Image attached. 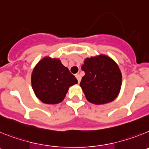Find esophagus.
<instances>
[{
  "label": "esophagus",
  "mask_w": 149,
  "mask_h": 149,
  "mask_svg": "<svg viewBox=\"0 0 149 149\" xmlns=\"http://www.w3.org/2000/svg\"><path fill=\"white\" fill-rule=\"evenodd\" d=\"M75 77H76V78L77 79V81H78V83L81 82V75H80L79 74H75Z\"/></svg>",
  "instance_id": "1"
}]
</instances>
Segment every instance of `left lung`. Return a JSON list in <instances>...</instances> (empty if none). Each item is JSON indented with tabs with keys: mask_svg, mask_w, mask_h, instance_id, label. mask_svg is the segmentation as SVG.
Masks as SVG:
<instances>
[{
	"mask_svg": "<svg viewBox=\"0 0 149 149\" xmlns=\"http://www.w3.org/2000/svg\"><path fill=\"white\" fill-rule=\"evenodd\" d=\"M85 72L80 86L88 101L104 104L116 98L122 86V73L113 60L106 55L92 56L84 60Z\"/></svg>",
	"mask_w": 149,
	"mask_h": 149,
	"instance_id": "left-lung-1",
	"label": "left lung"
}]
</instances>
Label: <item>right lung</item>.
I'll use <instances>...</instances> for the list:
<instances>
[{
  "mask_svg": "<svg viewBox=\"0 0 149 149\" xmlns=\"http://www.w3.org/2000/svg\"><path fill=\"white\" fill-rule=\"evenodd\" d=\"M77 84L76 77L59 59L44 57L36 65L31 75V84L36 96L48 104L60 103L68 88Z\"/></svg>",
  "mask_w": 149,
  "mask_h": 149,
  "instance_id": "add662e5",
  "label": "right lung"
}]
</instances>
